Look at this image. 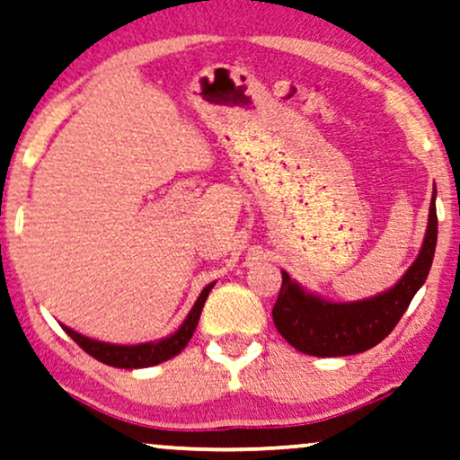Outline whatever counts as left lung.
Listing matches in <instances>:
<instances>
[{"label":"left lung","instance_id":"obj_1","mask_svg":"<svg viewBox=\"0 0 460 460\" xmlns=\"http://www.w3.org/2000/svg\"><path fill=\"white\" fill-rule=\"evenodd\" d=\"M438 244V211L429 207L427 236L419 258L395 288L361 302L333 304L306 294L283 272V285L272 308V321L291 347L304 355L344 357L363 353L389 336L403 317L416 291L427 281Z\"/></svg>","mask_w":460,"mask_h":460}]
</instances>
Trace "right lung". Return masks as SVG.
Segmentation results:
<instances>
[{"mask_svg": "<svg viewBox=\"0 0 460 460\" xmlns=\"http://www.w3.org/2000/svg\"><path fill=\"white\" fill-rule=\"evenodd\" d=\"M213 289V283L207 285L202 289V294L199 296V300L190 310V314L183 321L181 327L172 333V336L160 340V342H147V344H135V347H120V344H107V342H99V340H91L82 333H77L69 327L63 325V330L67 332V336L74 338V342L80 349H84L88 355L94 357V359L105 363V366H113V367H124V369H135V367H150V366H158L171 357H175L186 349V344L192 338V333L199 325L200 319V310L205 306L208 291Z\"/></svg>", "mask_w": 460, "mask_h": 460, "instance_id": "obj_1", "label": "right lung"}]
</instances>
